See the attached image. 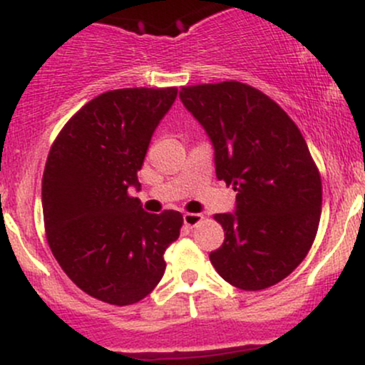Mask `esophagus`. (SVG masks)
I'll list each match as a JSON object with an SVG mask.
<instances>
[{
	"label": "esophagus",
	"instance_id": "34e87169",
	"mask_svg": "<svg viewBox=\"0 0 365 365\" xmlns=\"http://www.w3.org/2000/svg\"><path fill=\"white\" fill-rule=\"evenodd\" d=\"M202 220L204 216L195 215V212H185V215H183V223H185V226H188V228H194V226L202 223Z\"/></svg>",
	"mask_w": 365,
	"mask_h": 365
}]
</instances>
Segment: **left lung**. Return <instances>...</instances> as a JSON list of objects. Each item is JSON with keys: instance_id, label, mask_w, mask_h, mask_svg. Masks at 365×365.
<instances>
[{"instance_id": "obj_1", "label": "left lung", "mask_w": 365, "mask_h": 365, "mask_svg": "<svg viewBox=\"0 0 365 365\" xmlns=\"http://www.w3.org/2000/svg\"><path fill=\"white\" fill-rule=\"evenodd\" d=\"M180 99L212 142L217 180L237 192L235 212L215 216L225 242L209 259L240 290L273 287L304 261L319 226L321 177L305 139L247 83L182 87Z\"/></svg>"}]
</instances>
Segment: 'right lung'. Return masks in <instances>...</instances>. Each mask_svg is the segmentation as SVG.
<instances>
[{"mask_svg": "<svg viewBox=\"0 0 365 365\" xmlns=\"http://www.w3.org/2000/svg\"><path fill=\"white\" fill-rule=\"evenodd\" d=\"M177 87L116 89L82 106L58 133L43 175L48 244L81 290L111 305L135 304L165 274V250L180 237L178 211L150 215L140 190L150 137Z\"/></svg>", "mask_w": 365, "mask_h": 365, "instance_id": "add662e5", "label": "right lung"}]
</instances>
